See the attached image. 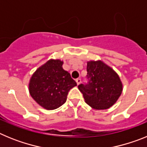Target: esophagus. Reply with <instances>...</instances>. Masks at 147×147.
Returning <instances> with one entry per match:
<instances>
[{"instance_id":"1","label":"esophagus","mask_w":147,"mask_h":147,"mask_svg":"<svg viewBox=\"0 0 147 147\" xmlns=\"http://www.w3.org/2000/svg\"><path fill=\"white\" fill-rule=\"evenodd\" d=\"M76 84H77V85H79L80 83H81V79H76Z\"/></svg>"}]
</instances>
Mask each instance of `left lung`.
Wrapping results in <instances>:
<instances>
[{
  "mask_svg": "<svg viewBox=\"0 0 147 147\" xmlns=\"http://www.w3.org/2000/svg\"><path fill=\"white\" fill-rule=\"evenodd\" d=\"M88 82L78 85L85 102L95 110H106L117 102L123 85L118 74L102 60L87 62Z\"/></svg>",
  "mask_w": 147,
  "mask_h": 147,
  "instance_id": "1",
  "label": "left lung"
}]
</instances>
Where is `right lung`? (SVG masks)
I'll return each instance as SVG.
<instances>
[{
	"label": "right lung",
	"mask_w": 147,
	"mask_h": 147,
	"mask_svg": "<svg viewBox=\"0 0 147 147\" xmlns=\"http://www.w3.org/2000/svg\"><path fill=\"white\" fill-rule=\"evenodd\" d=\"M63 61L51 59L39 67L28 83L31 96L46 110H55L67 100L70 90L76 86L71 74L62 68Z\"/></svg>",
	"instance_id": "add662e5"
}]
</instances>
